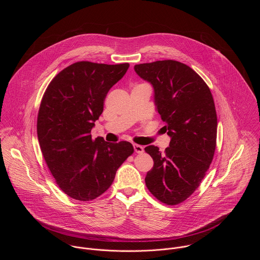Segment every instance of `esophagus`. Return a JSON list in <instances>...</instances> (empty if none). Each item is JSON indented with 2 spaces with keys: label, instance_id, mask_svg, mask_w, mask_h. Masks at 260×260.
Segmentation results:
<instances>
[{
  "label": "esophagus",
  "instance_id": "obj_1",
  "mask_svg": "<svg viewBox=\"0 0 260 260\" xmlns=\"http://www.w3.org/2000/svg\"><path fill=\"white\" fill-rule=\"evenodd\" d=\"M133 147H134V151H135L136 153H138V154H141V153H143V151H144L143 147H142L141 145H138V144H134Z\"/></svg>",
  "mask_w": 260,
  "mask_h": 260
}]
</instances>
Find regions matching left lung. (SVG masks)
<instances>
[{
  "label": "left lung",
  "mask_w": 260,
  "mask_h": 260,
  "mask_svg": "<svg viewBox=\"0 0 260 260\" xmlns=\"http://www.w3.org/2000/svg\"><path fill=\"white\" fill-rule=\"evenodd\" d=\"M134 70L152 85L156 111L171 138L164 153L154 145L145 147L154 161L145 183L158 200L176 205L198 188L212 162L217 134L213 97L202 78L183 63L156 61Z\"/></svg>",
  "instance_id": "left-lung-1"
}]
</instances>
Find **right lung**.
Listing matches in <instances>:
<instances>
[{"label": "right lung", "mask_w": 260, "mask_h": 260, "mask_svg": "<svg viewBox=\"0 0 260 260\" xmlns=\"http://www.w3.org/2000/svg\"><path fill=\"white\" fill-rule=\"evenodd\" d=\"M128 63L77 62L49 84L38 113L37 134L44 159L58 186L68 196L90 201L103 194L117 169L134 152L130 142L92 138L112 87Z\"/></svg>", "instance_id": "right-lung-1"}]
</instances>
